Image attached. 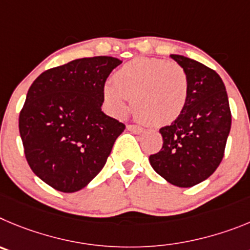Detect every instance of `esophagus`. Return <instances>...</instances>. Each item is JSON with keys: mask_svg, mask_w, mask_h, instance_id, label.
I'll return each mask as SVG.
<instances>
[{"mask_svg": "<svg viewBox=\"0 0 250 250\" xmlns=\"http://www.w3.org/2000/svg\"><path fill=\"white\" fill-rule=\"evenodd\" d=\"M127 128H128V130L133 132V133H143V132H145V128H142V127H139V125H128Z\"/></svg>", "mask_w": 250, "mask_h": 250, "instance_id": "esophagus-1", "label": "esophagus"}]
</instances>
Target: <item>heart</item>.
<instances>
[{"label":"heart","mask_w":250,"mask_h":250,"mask_svg":"<svg viewBox=\"0 0 250 250\" xmlns=\"http://www.w3.org/2000/svg\"><path fill=\"white\" fill-rule=\"evenodd\" d=\"M188 78L181 66L158 58L138 57L114 73L103 86L104 102L114 116H123L132 98L136 116L154 125L174 122L188 100Z\"/></svg>","instance_id":"obj_1"}]
</instances>
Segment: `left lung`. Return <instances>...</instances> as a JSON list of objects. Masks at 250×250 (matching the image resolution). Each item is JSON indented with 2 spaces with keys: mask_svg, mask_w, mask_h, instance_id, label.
<instances>
[{
  "mask_svg": "<svg viewBox=\"0 0 250 250\" xmlns=\"http://www.w3.org/2000/svg\"><path fill=\"white\" fill-rule=\"evenodd\" d=\"M170 58L186 72L188 100L181 116L159 129L163 146L149 163L168 183L189 188L209 178L223 159L231 114L217 72L184 56Z\"/></svg>",
  "mask_w": 250,
  "mask_h": 250,
  "instance_id": "8db88e82",
  "label": "left lung"
}]
</instances>
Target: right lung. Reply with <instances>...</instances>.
Returning <instances> with one entry per match:
<instances>
[{
	"instance_id": "obj_1",
	"label": "right lung",
	"mask_w": 250,
	"mask_h": 250,
	"mask_svg": "<svg viewBox=\"0 0 250 250\" xmlns=\"http://www.w3.org/2000/svg\"><path fill=\"white\" fill-rule=\"evenodd\" d=\"M122 61L78 58L47 69L27 92L19 127L28 166L63 193L82 189L102 170L125 130L102 111L103 86Z\"/></svg>"
}]
</instances>
